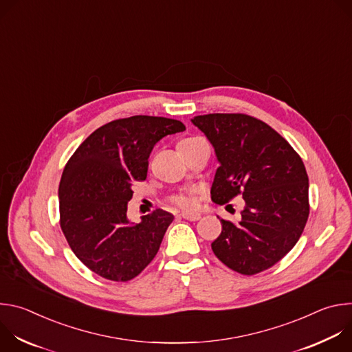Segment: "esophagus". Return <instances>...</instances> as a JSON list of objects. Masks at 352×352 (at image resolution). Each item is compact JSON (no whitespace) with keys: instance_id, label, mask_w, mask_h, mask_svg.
<instances>
[{"instance_id":"1","label":"esophagus","mask_w":352,"mask_h":352,"mask_svg":"<svg viewBox=\"0 0 352 352\" xmlns=\"http://www.w3.org/2000/svg\"><path fill=\"white\" fill-rule=\"evenodd\" d=\"M179 217L189 220V221H197L200 219V214L199 213H181Z\"/></svg>"}]
</instances>
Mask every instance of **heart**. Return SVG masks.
<instances>
[{
	"mask_svg": "<svg viewBox=\"0 0 352 352\" xmlns=\"http://www.w3.org/2000/svg\"><path fill=\"white\" fill-rule=\"evenodd\" d=\"M192 139H196V138H186V139H184V140H181V142H186V140H192ZM193 193H195L193 190L185 192V193H177V195H173V196L170 197V200H171V204H174V205L178 206V208L190 209V208H193V205H195Z\"/></svg>",
	"mask_w": 352,
	"mask_h": 352,
	"instance_id": "obj_1",
	"label": "heart"
}]
</instances>
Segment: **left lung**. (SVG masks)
Wrapping results in <instances>:
<instances>
[{
    "instance_id": "left-lung-1",
    "label": "left lung",
    "mask_w": 352,
    "mask_h": 352,
    "mask_svg": "<svg viewBox=\"0 0 352 352\" xmlns=\"http://www.w3.org/2000/svg\"><path fill=\"white\" fill-rule=\"evenodd\" d=\"M214 147L220 167L212 200L242 195L241 221L220 220L214 255L231 270L254 276L280 262L298 242L309 216V182L302 159L266 122L246 114H206L192 120Z\"/></svg>"
}]
</instances>
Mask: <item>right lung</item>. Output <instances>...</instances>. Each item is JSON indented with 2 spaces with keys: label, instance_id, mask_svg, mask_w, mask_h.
I'll return each instance as SVG.
<instances>
[{
  "label": "right lung",
  "instance_id": "right-lung-1",
  "mask_svg": "<svg viewBox=\"0 0 352 352\" xmlns=\"http://www.w3.org/2000/svg\"><path fill=\"white\" fill-rule=\"evenodd\" d=\"M185 131L181 121L133 116L89 135L68 160L58 189L60 226L76 258L111 281L135 278L157 255L174 216L156 209L129 224L133 181H144L148 156L164 136Z\"/></svg>",
  "mask_w": 352,
  "mask_h": 352
}]
</instances>
